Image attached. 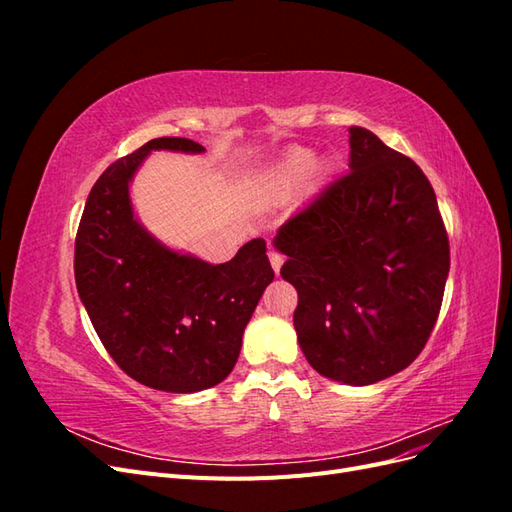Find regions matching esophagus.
<instances>
[{
  "instance_id": "obj_1",
  "label": "esophagus",
  "mask_w": 512,
  "mask_h": 512,
  "mask_svg": "<svg viewBox=\"0 0 512 512\" xmlns=\"http://www.w3.org/2000/svg\"><path fill=\"white\" fill-rule=\"evenodd\" d=\"M269 262H271L273 271L280 273V269H282V265H284V256H282L280 252H277V250H269Z\"/></svg>"
}]
</instances>
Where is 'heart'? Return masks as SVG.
Segmentation results:
<instances>
[{"mask_svg":"<svg viewBox=\"0 0 512 512\" xmlns=\"http://www.w3.org/2000/svg\"><path fill=\"white\" fill-rule=\"evenodd\" d=\"M314 166H316V156L312 151L294 149L282 160V164L277 166V170L273 173V185L280 192L297 188L299 183H303L309 177Z\"/></svg>","mask_w":512,"mask_h":512,"instance_id":"heart-1","label":"heart"}]
</instances>
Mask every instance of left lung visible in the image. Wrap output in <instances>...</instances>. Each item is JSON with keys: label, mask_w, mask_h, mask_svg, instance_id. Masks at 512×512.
Wrapping results in <instances>:
<instances>
[{"label": "left lung", "mask_w": 512, "mask_h": 512, "mask_svg": "<svg viewBox=\"0 0 512 512\" xmlns=\"http://www.w3.org/2000/svg\"><path fill=\"white\" fill-rule=\"evenodd\" d=\"M273 245L299 292L294 329L320 376L352 386L406 369L438 320L451 250L429 179L350 128V173L288 218Z\"/></svg>", "instance_id": "8db88e82"}]
</instances>
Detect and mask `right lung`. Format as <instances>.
<instances>
[{"label": "right lung", "instance_id": "1", "mask_svg": "<svg viewBox=\"0 0 512 512\" xmlns=\"http://www.w3.org/2000/svg\"><path fill=\"white\" fill-rule=\"evenodd\" d=\"M156 149L205 151L190 138L164 136L108 166L76 232L74 280L100 342L130 378L156 391L196 393L235 367L243 331L275 273L265 239L209 265L168 250L138 224L130 181Z\"/></svg>", "mask_w": 512, "mask_h": 512}]
</instances>
